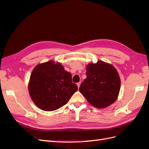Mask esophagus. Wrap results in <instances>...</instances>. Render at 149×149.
<instances>
[{
    "label": "esophagus",
    "instance_id": "1",
    "mask_svg": "<svg viewBox=\"0 0 149 149\" xmlns=\"http://www.w3.org/2000/svg\"><path fill=\"white\" fill-rule=\"evenodd\" d=\"M80 84H81V83H80V82H79V83H77V86H78V88H79V86H80Z\"/></svg>",
    "mask_w": 149,
    "mask_h": 149
}]
</instances>
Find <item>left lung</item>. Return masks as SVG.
<instances>
[{
	"label": "left lung",
	"mask_w": 149,
	"mask_h": 149,
	"mask_svg": "<svg viewBox=\"0 0 149 149\" xmlns=\"http://www.w3.org/2000/svg\"><path fill=\"white\" fill-rule=\"evenodd\" d=\"M86 76L79 90L90 104L102 109L116 101L120 79L113 65L101 60L96 63H91L86 66Z\"/></svg>",
	"instance_id": "obj_1"
}]
</instances>
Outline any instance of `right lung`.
<instances>
[{"label":"right lung","mask_w":149,"mask_h":149,"mask_svg":"<svg viewBox=\"0 0 149 149\" xmlns=\"http://www.w3.org/2000/svg\"><path fill=\"white\" fill-rule=\"evenodd\" d=\"M28 89L36 106L43 111H53L65 105L78 86L60 63L50 60L34 68Z\"/></svg>","instance_id":"1"}]
</instances>
